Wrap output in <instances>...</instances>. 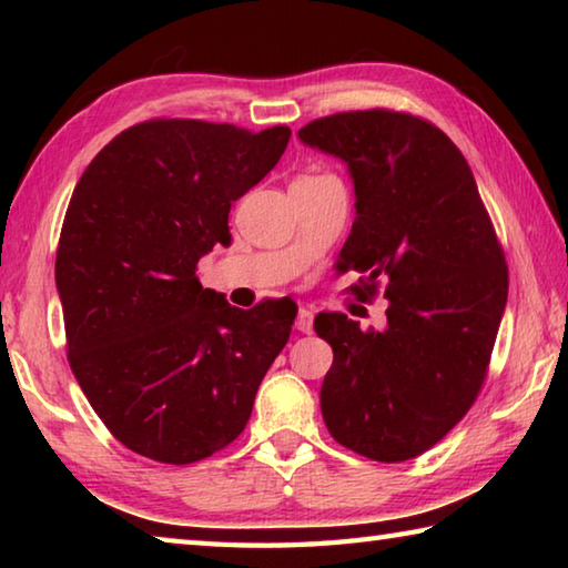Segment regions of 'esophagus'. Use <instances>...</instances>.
Here are the masks:
<instances>
[{
    "mask_svg": "<svg viewBox=\"0 0 568 568\" xmlns=\"http://www.w3.org/2000/svg\"><path fill=\"white\" fill-rule=\"evenodd\" d=\"M295 328L301 333H311L313 331V311H307V307H301L295 315Z\"/></svg>",
    "mask_w": 568,
    "mask_h": 568,
    "instance_id": "34e87169",
    "label": "esophagus"
}]
</instances>
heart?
<instances>
[{
	"label": "heart",
	"instance_id": "obj_1",
	"mask_svg": "<svg viewBox=\"0 0 568 568\" xmlns=\"http://www.w3.org/2000/svg\"><path fill=\"white\" fill-rule=\"evenodd\" d=\"M311 178H318V175H301V180H311Z\"/></svg>",
	"mask_w": 568,
	"mask_h": 568
}]
</instances>
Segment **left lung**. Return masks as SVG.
<instances>
[{
    "label": "left lung",
    "mask_w": 568,
    "mask_h": 568,
    "mask_svg": "<svg viewBox=\"0 0 568 568\" xmlns=\"http://www.w3.org/2000/svg\"><path fill=\"white\" fill-rule=\"evenodd\" d=\"M305 145L341 158L355 187L341 271L353 293L388 297L386 325L363 331L318 313L333 365L321 410L341 446L398 464L436 446L484 386L508 295V267L466 158L436 124L396 110L307 122Z\"/></svg>",
    "instance_id": "left-lung-1"
}]
</instances>
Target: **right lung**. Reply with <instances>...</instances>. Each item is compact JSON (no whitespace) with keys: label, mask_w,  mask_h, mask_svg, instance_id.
Wrapping results in <instances>:
<instances>
[{"label":"right lung","mask_w":568,"mask_h":568,"mask_svg":"<svg viewBox=\"0 0 568 568\" xmlns=\"http://www.w3.org/2000/svg\"><path fill=\"white\" fill-rule=\"evenodd\" d=\"M291 130L148 120L82 172L57 247L67 361L110 434L185 466L243 434L297 307L250 311L200 285L197 263L230 243L227 213L287 148Z\"/></svg>","instance_id":"right-lung-1"}]
</instances>
